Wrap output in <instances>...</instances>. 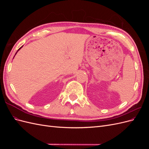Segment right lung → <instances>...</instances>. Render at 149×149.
I'll return each instance as SVG.
<instances>
[{
	"label": "right lung",
	"mask_w": 149,
	"mask_h": 149,
	"mask_svg": "<svg viewBox=\"0 0 149 149\" xmlns=\"http://www.w3.org/2000/svg\"><path fill=\"white\" fill-rule=\"evenodd\" d=\"M22 47H23V46H22ZM22 47H20V48H19V49H18V50H17V52H16V53H15V55H16V54H17V52H18V51H19V49H20V48H22Z\"/></svg>",
	"instance_id": "right-lung-1"
}]
</instances>
